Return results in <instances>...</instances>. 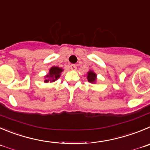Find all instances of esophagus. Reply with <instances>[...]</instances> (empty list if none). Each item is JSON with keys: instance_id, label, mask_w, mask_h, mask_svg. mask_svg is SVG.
I'll list each match as a JSON object with an SVG mask.
<instances>
[{"instance_id": "1", "label": "esophagus", "mask_w": 150, "mask_h": 150, "mask_svg": "<svg viewBox=\"0 0 150 150\" xmlns=\"http://www.w3.org/2000/svg\"><path fill=\"white\" fill-rule=\"evenodd\" d=\"M77 67L75 64H71L70 65V69H72V70H75V69H76Z\"/></svg>"}]
</instances>
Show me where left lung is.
Here are the masks:
<instances>
[{
  "label": "left lung",
  "instance_id": "8db88e82",
  "mask_svg": "<svg viewBox=\"0 0 150 150\" xmlns=\"http://www.w3.org/2000/svg\"><path fill=\"white\" fill-rule=\"evenodd\" d=\"M87 79L89 82L93 83V82H95V81L96 80V74L94 73L92 71H89V72H88Z\"/></svg>",
  "mask_w": 150,
  "mask_h": 150
}]
</instances>
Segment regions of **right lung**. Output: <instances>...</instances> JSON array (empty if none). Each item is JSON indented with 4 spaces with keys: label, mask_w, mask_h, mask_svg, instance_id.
Listing matches in <instances>:
<instances>
[{
    "label": "right lung",
    "mask_w": 150,
    "mask_h": 150,
    "mask_svg": "<svg viewBox=\"0 0 150 150\" xmlns=\"http://www.w3.org/2000/svg\"><path fill=\"white\" fill-rule=\"evenodd\" d=\"M62 69L59 68L58 67H53L50 69V74L47 75V78H49V79H46L45 82H49V81L51 82L54 81L55 80L58 79L61 75V72H62Z\"/></svg>",
    "instance_id": "right-lung-1"
}]
</instances>
